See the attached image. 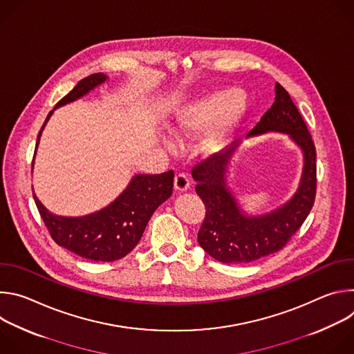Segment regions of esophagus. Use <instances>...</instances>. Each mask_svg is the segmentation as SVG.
Segmentation results:
<instances>
[{
	"label": "esophagus",
	"instance_id": "obj_1",
	"mask_svg": "<svg viewBox=\"0 0 354 354\" xmlns=\"http://www.w3.org/2000/svg\"><path fill=\"white\" fill-rule=\"evenodd\" d=\"M174 185H175V189L178 192H186L189 189V178L185 175V174H178L174 179Z\"/></svg>",
	"mask_w": 354,
	"mask_h": 354
}]
</instances>
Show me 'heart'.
Listing matches in <instances>:
<instances>
[{"label": "heart", "mask_w": 354, "mask_h": 354, "mask_svg": "<svg viewBox=\"0 0 354 354\" xmlns=\"http://www.w3.org/2000/svg\"><path fill=\"white\" fill-rule=\"evenodd\" d=\"M246 111L248 105L239 89H218L178 109L174 133L180 140H196L207 133L200 141V149L207 156H214L230 142Z\"/></svg>", "instance_id": "1"}]
</instances>
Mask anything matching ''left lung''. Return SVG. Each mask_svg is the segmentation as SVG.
Returning <instances> with one entry per match:
<instances>
[{
    "mask_svg": "<svg viewBox=\"0 0 354 354\" xmlns=\"http://www.w3.org/2000/svg\"><path fill=\"white\" fill-rule=\"evenodd\" d=\"M274 104L246 138L280 133L301 149L302 174L295 193L281 206L258 216L248 214L228 186V168L239 144L234 141L192 171L196 193L206 206L197 241L223 263H248L280 250L310 214L317 192L315 145L288 92L276 82Z\"/></svg>",
    "mask_w": 354,
    "mask_h": 354,
    "instance_id": "obj_1",
    "label": "left lung"
}]
</instances>
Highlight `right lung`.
I'll return each mask as SVG.
<instances>
[{"mask_svg": "<svg viewBox=\"0 0 354 354\" xmlns=\"http://www.w3.org/2000/svg\"><path fill=\"white\" fill-rule=\"evenodd\" d=\"M106 81L108 75L104 73L81 80L47 115L37 136L36 149L44 126L57 108L74 102ZM172 189L174 171L160 175H134L127 187L111 205L81 217L53 214L40 203L35 192L33 198L50 235L57 245L89 261L115 262L136 248L151 216L171 197Z\"/></svg>", "mask_w": 354, "mask_h": 354, "instance_id": "right-lung-1", "label": "right lung"}]
</instances>
